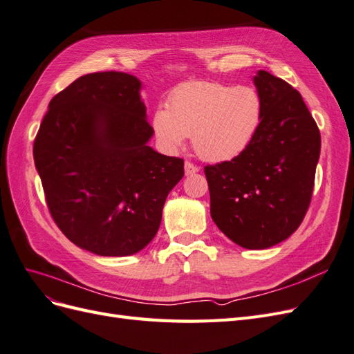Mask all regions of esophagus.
Here are the masks:
<instances>
[{
	"instance_id": "34e87169",
	"label": "esophagus",
	"mask_w": 354,
	"mask_h": 354,
	"mask_svg": "<svg viewBox=\"0 0 354 354\" xmlns=\"http://www.w3.org/2000/svg\"><path fill=\"white\" fill-rule=\"evenodd\" d=\"M198 171H199V168L195 164H192V162H186L185 164V173H186V176L195 174V173H198Z\"/></svg>"
}]
</instances>
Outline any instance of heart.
<instances>
[{"label": "heart", "mask_w": 354, "mask_h": 354, "mask_svg": "<svg viewBox=\"0 0 354 354\" xmlns=\"http://www.w3.org/2000/svg\"><path fill=\"white\" fill-rule=\"evenodd\" d=\"M260 118V95L248 85L190 81L171 93L167 109L153 113L152 128L158 143L168 152L183 146L192 136L199 158L226 162L250 145Z\"/></svg>", "instance_id": "1"}]
</instances>
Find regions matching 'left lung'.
I'll return each instance as SVG.
<instances>
[{"label": "left lung", "mask_w": 354, "mask_h": 354, "mask_svg": "<svg viewBox=\"0 0 354 354\" xmlns=\"http://www.w3.org/2000/svg\"><path fill=\"white\" fill-rule=\"evenodd\" d=\"M261 100L260 124L245 151L207 165L211 217L246 250H266L288 239L312 199L320 133L297 90L274 75L254 77Z\"/></svg>", "instance_id": "1"}]
</instances>
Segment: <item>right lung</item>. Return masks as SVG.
<instances>
[{"mask_svg":"<svg viewBox=\"0 0 354 354\" xmlns=\"http://www.w3.org/2000/svg\"><path fill=\"white\" fill-rule=\"evenodd\" d=\"M142 82L130 73L75 80L48 104L34 159L53 220L82 250L103 257L142 251L162 220L183 159L147 145Z\"/></svg>","mask_w":354,"mask_h":354,"instance_id":"obj_1","label":"right lung"}]
</instances>
